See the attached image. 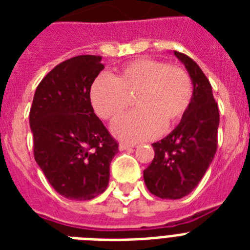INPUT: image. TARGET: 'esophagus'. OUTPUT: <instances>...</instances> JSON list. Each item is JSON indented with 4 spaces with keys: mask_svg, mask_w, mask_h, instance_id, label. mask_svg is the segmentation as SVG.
Segmentation results:
<instances>
[{
    "mask_svg": "<svg viewBox=\"0 0 250 250\" xmlns=\"http://www.w3.org/2000/svg\"><path fill=\"white\" fill-rule=\"evenodd\" d=\"M129 148H133V145L127 144V143H121V144H119V150H127V149Z\"/></svg>",
    "mask_w": 250,
    "mask_h": 250,
    "instance_id": "1",
    "label": "esophagus"
}]
</instances>
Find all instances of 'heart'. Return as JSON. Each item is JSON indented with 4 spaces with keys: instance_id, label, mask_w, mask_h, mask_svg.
Wrapping results in <instances>:
<instances>
[{
    "instance_id": "heart-1",
    "label": "heart",
    "mask_w": 250,
    "mask_h": 250,
    "mask_svg": "<svg viewBox=\"0 0 250 250\" xmlns=\"http://www.w3.org/2000/svg\"><path fill=\"white\" fill-rule=\"evenodd\" d=\"M135 97L137 109L111 125L125 141L148 140L182 121L193 97L188 72L160 60L140 58L125 64L115 78L102 74L90 88V102L102 119L119 117Z\"/></svg>"
}]
</instances>
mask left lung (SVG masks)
I'll list each match as a JSON object with an SVG mask.
<instances>
[{"label": "left lung", "instance_id": "8db88e82", "mask_svg": "<svg viewBox=\"0 0 250 250\" xmlns=\"http://www.w3.org/2000/svg\"><path fill=\"white\" fill-rule=\"evenodd\" d=\"M189 74L193 97L176 128L153 145L154 158L144 170L150 193L166 200H179L197 187L217 152L219 111L209 80L196 62L175 52Z\"/></svg>", "mask_w": 250, "mask_h": 250}]
</instances>
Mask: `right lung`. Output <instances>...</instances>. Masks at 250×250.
I'll return each instance as SVG.
<instances>
[{
	"mask_svg": "<svg viewBox=\"0 0 250 250\" xmlns=\"http://www.w3.org/2000/svg\"><path fill=\"white\" fill-rule=\"evenodd\" d=\"M101 60L78 56L56 66L36 88L29 111L35 161L68 200L85 201L105 192L118 153L90 104V86L105 67Z\"/></svg>",
	"mask_w": 250,
	"mask_h": 250,
	"instance_id": "right-lung-1",
	"label": "right lung"
}]
</instances>
